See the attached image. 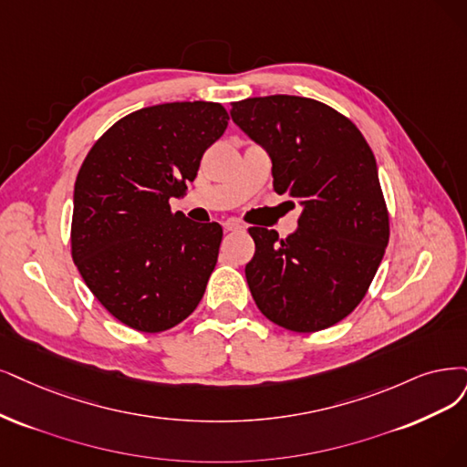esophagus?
Here are the masks:
<instances>
[{
  "label": "esophagus",
  "mask_w": 467,
  "mask_h": 467,
  "mask_svg": "<svg viewBox=\"0 0 467 467\" xmlns=\"http://www.w3.org/2000/svg\"><path fill=\"white\" fill-rule=\"evenodd\" d=\"M223 229H224V231H229V233H233V231H243L244 227H243V223L236 221V219H227V221L223 223Z\"/></svg>",
  "instance_id": "esophagus-1"
}]
</instances>
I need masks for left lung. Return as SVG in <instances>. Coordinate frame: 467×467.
Instances as JSON below:
<instances>
[{
	"label": "left lung",
	"mask_w": 467,
	"mask_h": 467,
	"mask_svg": "<svg viewBox=\"0 0 467 467\" xmlns=\"http://www.w3.org/2000/svg\"><path fill=\"white\" fill-rule=\"evenodd\" d=\"M231 108L234 123L269 151L275 192L304 207L286 238L248 229L254 302L283 329L323 331L364 300L389 244L375 155L348 117L312 98L277 94Z\"/></svg>",
	"instance_id": "1"
}]
</instances>
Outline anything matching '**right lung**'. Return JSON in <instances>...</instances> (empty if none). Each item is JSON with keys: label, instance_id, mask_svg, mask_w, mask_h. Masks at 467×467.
<instances>
[{"label": "right lung", "instance_id": "1", "mask_svg": "<svg viewBox=\"0 0 467 467\" xmlns=\"http://www.w3.org/2000/svg\"><path fill=\"white\" fill-rule=\"evenodd\" d=\"M229 125L215 101H175L119 119L86 155L75 182L71 255L108 312L161 333L200 304L223 229L172 213L203 151Z\"/></svg>", "mask_w": 467, "mask_h": 467}]
</instances>
